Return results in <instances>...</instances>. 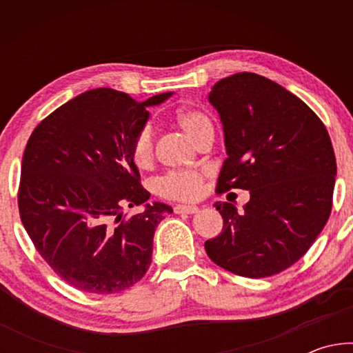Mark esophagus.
Listing matches in <instances>:
<instances>
[{"label": "esophagus", "instance_id": "34e87169", "mask_svg": "<svg viewBox=\"0 0 353 353\" xmlns=\"http://www.w3.org/2000/svg\"><path fill=\"white\" fill-rule=\"evenodd\" d=\"M198 212V207L196 205H176L174 207V213L177 214H193Z\"/></svg>", "mask_w": 353, "mask_h": 353}]
</instances>
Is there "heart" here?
Returning <instances> with one entry per match:
<instances>
[{
  "instance_id": "b5f03b06",
  "label": "heart",
  "mask_w": 353,
  "mask_h": 353,
  "mask_svg": "<svg viewBox=\"0 0 353 353\" xmlns=\"http://www.w3.org/2000/svg\"><path fill=\"white\" fill-rule=\"evenodd\" d=\"M176 123L191 140L198 143L212 123L204 113L196 109H181L176 113ZM130 157L137 168L148 170L154 162V130L151 126L141 128L130 145ZM204 172L201 171H171L155 182L157 194L172 201L196 199L202 191Z\"/></svg>"
}]
</instances>
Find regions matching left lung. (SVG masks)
<instances>
[{
    "label": "left lung",
    "mask_w": 353,
    "mask_h": 353,
    "mask_svg": "<svg viewBox=\"0 0 353 353\" xmlns=\"http://www.w3.org/2000/svg\"><path fill=\"white\" fill-rule=\"evenodd\" d=\"M208 101L224 128L218 193L249 190L244 212L216 202L223 232L205 241L213 263L261 279L305 255L332 212L336 159L324 123L296 94L265 76L236 73L214 83Z\"/></svg>",
    "instance_id": "8db88e82"
}]
</instances>
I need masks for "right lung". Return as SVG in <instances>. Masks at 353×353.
<instances>
[{
  "instance_id": "add662e5",
  "label": "right lung",
  "mask_w": 353,
  "mask_h": 353,
  "mask_svg": "<svg viewBox=\"0 0 353 353\" xmlns=\"http://www.w3.org/2000/svg\"><path fill=\"white\" fill-rule=\"evenodd\" d=\"M113 88L88 90L48 115L23 154L19 188L21 223L37 252L59 277L93 294L130 288L151 265L155 227L172 213L148 204L149 191L130 157L146 107ZM145 205L126 219L124 206Z\"/></svg>"
}]
</instances>
